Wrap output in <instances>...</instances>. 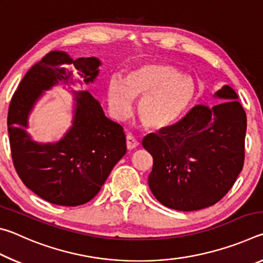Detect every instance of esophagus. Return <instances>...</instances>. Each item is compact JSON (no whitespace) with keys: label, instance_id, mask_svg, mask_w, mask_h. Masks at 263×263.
<instances>
[{"label":"esophagus","instance_id":"34e87169","mask_svg":"<svg viewBox=\"0 0 263 263\" xmlns=\"http://www.w3.org/2000/svg\"><path fill=\"white\" fill-rule=\"evenodd\" d=\"M139 145V142L137 141V139L132 135H127L126 136V147L127 149H133L136 148L137 146Z\"/></svg>","mask_w":263,"mask_h":263}]
</instances>
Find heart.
I'll return each mask as SVG.
<instances>
[{
    "label": "heart",
    "mask_w": 263,
    "mask_h": 263,
    "mask_svg": "<svg viewBox=\"0 0 263 263\" xmlns=\"http://www.w3.org/2000/svg\"><path fill=\"white\" fill-rule=\"evenodd\" d=\"M196 95L193 79L166 64H145L128 72L123 82L111 80L108 102L112 114L124 118L131 111V100H140L137 112L149 130H162L185 114Z\"/></svg>",
    "instance_id": "heart-1"
}]
</instances>
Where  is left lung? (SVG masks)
Wrapping results in <instances>:
<instances>
[{"label": "left lung", "mask_w": 263, "mask_h": 263, "mask_svg": "<svg viewBox=\"0 0 263 263\" xmlns=\"http://www.w3.org/2000/svg\"><path fill=\"white\" fill-rule=\"evenodd\" d=\"M215 96L224 102L212 108L196 105L179 123L142 139L153 157L149 189L164 206L179 211L211 206L242 171L246 112L231 87Z\"/></svg>", "instance_id": "8db88e82"}]
</instances>
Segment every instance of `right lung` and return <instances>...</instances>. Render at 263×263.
Listing matches in <instances>:
<instances>
[{
	"label": "right lung",
	"mask_w": 263,
	"mask_h": 263,
	"mask_svg": "<svg viewBox=\"0 0 263 263\" xmlns=\"http://www.w3.org/2000/svg\"><path fill=\"white\" fill-rule=\"evenodd\" d=\"M97 58L73 60L51 51L18 84L8 112L12 162L23 183L57 205L78 206L99 194L115 164L126 153L124 128L110 121L90 92H74L73 126L55 144H38L26 133L30 111L44 90L58 82L73 83V68L84 83L99 75Z\"/></svg>",
	"instance_id": "1"
}]
</instances>
